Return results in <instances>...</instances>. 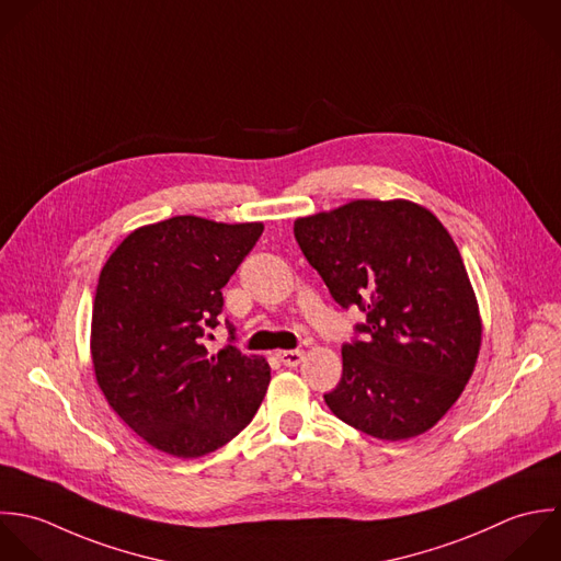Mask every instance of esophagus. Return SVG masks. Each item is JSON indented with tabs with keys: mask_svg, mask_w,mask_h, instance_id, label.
I'll use <instances>...</instances> for the list:
<instances>
[{
	"mask_svg": "<svg viewBox=\"0 0 561 561\" xmlns=\"http://www.w3.org/2000/svg\"><path fill=\"white\" fill-rule=\"evenodd\" d=\"M277 358H279L286 367H297V365L304 360V352H301V350H286V352H279Z\"/></svg>",
	"mask_w": 561,
	"mask_h": 561,
	"instance_id": "1",
	"label": "esophagus"
}]
</instances>
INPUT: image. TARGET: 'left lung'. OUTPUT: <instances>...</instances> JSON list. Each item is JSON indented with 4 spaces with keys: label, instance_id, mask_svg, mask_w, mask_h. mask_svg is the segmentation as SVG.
I'll use <instances>...</instances> for the list:
<instances>
[{
    "label": "left lung",
    "instance_id": "left-lung-1",
    "mask_svg": "<svg viewBox=\"0 0 561 561\" xmlns=\"http://www.w3.org/2000/svg\"><path fill=\"white\" fill-rule=\"evenodd\" d=\"M295 240L332 299L365 312L343 345L325 404L371 437L433 428L463 393L481 319L461 253L444 225L409 201H354L299 218Z\"/></svg>",
    "mask_w": 561,
    "mask_h": 561
}]
</instances>
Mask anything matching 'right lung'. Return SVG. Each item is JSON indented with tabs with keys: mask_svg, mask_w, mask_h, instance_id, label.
Instances as JSON below:
<instances>
[{
	"mask_svg": "<svg viewBox=\"0 0 561 561\" xmlns=\"http://www.w3.org/2000/svg\"><path fill=\"white\" fill-rule=\"evenodd\" d=\"M262 222L174 216L135 229L106 260L93 301L91 358L111 409L152 448L181 459L231 442L271 382L260 356L229 345L209 356L222 288L260 240Z\"/></svg>",
	"mask_w": 561,
	"mask_h": 561,
	"instance_id": "obj_1",
	"label": "right lung"
}]
</instances>
